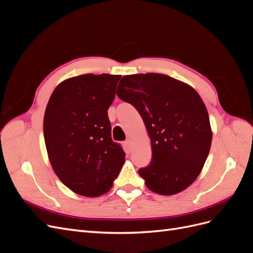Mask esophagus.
I'll return each instance as SVG.
<instances>
[{
  "label": "esophagus",
  "instance_id": "esophagus-1",
  "mask_svg": "<svg viewBox=\"0 0 253 253\" xmlns=\"http://www.w3.org/2000/svg\"><path fill=\"white\" fill-rule=\"evenodd\" d=\"M125 145L127 151H131L132 150V140L131 139H126L125 141Z\"/></svg>",
  "mask_w": 253,
  "mask_h": 253
}]
</instances>
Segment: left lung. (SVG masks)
<instances>
[{
  "label": "left lung",
  "mask_w": 253,
  "mask_h": 253,
  "mask_svg": "<svg viewBox=\"0 0 253 253\" xmlns=\"http://www.w3.org/2000/svg\"><path fill=\"white\" fill-rule=\"evenodd\" d=\"M116 93L135 106L148 129L152 162L138 171L145 186L162 195L188 188L200 175L212 141L201 96L188 84L154 73L124 76Z\"/></svg>",
  "instance_id": "8db88e82"
}]
</instances>
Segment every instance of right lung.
Here are the masks:
<instances>
[{
  "mask_svg": "<svg viewBox=\"0 0 253 253\" xmlns=\"http://www.w3.org/2000/svg\"><path fill=\"white\" fill-rule=\"evenodd\" d=\"M121 76L85 74L61 82L44 114L43 132L50 165L75 193L108 192L126 153L112 140L108 110Z\"/></svg>",
  "mask_w": 253,
  "mask_h": 253,
  "instance_id": "1",
  "label": "right lung"
}]
</instances>
